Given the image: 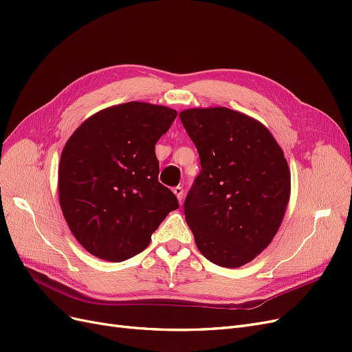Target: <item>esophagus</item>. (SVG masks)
<instances>
[{"instance_id":"1","label":"esophagus","mask_w":352,"mask_h":352,"mask_svg":"<svg viewBox=\"0 0 352 352\" xmlns=\"http://www.w3.org/2000/svg\"><path fill=\"white\" fill-rule=\"evenodd\" d=\"M174 194L177 196V199H178L179 203L183 201V197H184V188H183V187H181V186L174 187Z\"/></svg>"}]
</instances>
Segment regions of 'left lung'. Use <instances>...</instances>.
Segmentation results:
<instances>
[{
  "label": "left lung",
  "mask_w": 352,
  "mask_h": 352,
  "mask_svg": "<svg viewBox=\"0 0 352 352\" xmlns=\"http://www.w3.org/2000/svg\"><path fill=\"white\" fill-rule=\"evenodd\" d=\"M179 119L201 164L184 201L197 248L220 267L248 264L276 236L290 199L284 153L264 124L235 110L190 109Z\"/></svg>",
  "instance_id": "8db88e82"
}]
</instances>
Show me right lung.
Masks as SVG:
<instances>
[{
  "label": "right lung",
  "instance_id": "1",
  "mask_svg": "<svg viewBox=\"0 0 352 352\" xmlns=\"http://www.w3.org/2000/svg\"><path fill=\"white\" fill-rule=\"evenodd\" d=\"M177 111L130 101L91 116L65 145L59 203L76 241L101 259L122 263L148 248L179 204L158 181L155 143Z\"/></svg>",
  "mask_w": 352,
  "mask_h": 352
}]
</instances>
